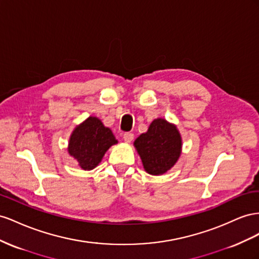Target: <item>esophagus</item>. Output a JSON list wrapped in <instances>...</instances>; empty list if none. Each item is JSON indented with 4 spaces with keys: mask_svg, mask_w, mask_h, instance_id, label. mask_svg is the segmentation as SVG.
<instances>
[{
    "mask_svg": "<svg viewBox=\"0 0 259 259\" xmlns=\"http://www.w3.org/2000/svg\"><path fill=\"white\" fill-rule=\"evenodd\" d=\"M134 138H135V136H134V134H131V132H124L123 134V140H124V142H127V143H130L132 140H134Z\"/></svg>",
    "mask_w": 259,
    "mask_h": 259,
    "instance_id": "obj_1",
    "label": "esophagus"
}]
</instances>
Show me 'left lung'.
<instances>
[{"mask_svg":"<svg viewBox=\"0 0 259 259\" xmlns=\"http://www.w3.org/2000/svg\"><path fill=\"white\" fill-rule=\"evenodd\" d=\"M135 146L145 170L154 176L162 175L180 156L181 137L174 124L158 118L153 120L147 132L136 140Z\"/></svg>","mask_w":259,"mask_h":259,"instance_id":"1","label":"left lung"}]
</instances>
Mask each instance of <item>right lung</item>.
Returning <instances> with one entry per match:
<instances>
[{
  "label": "right lung",
  "mask_w": 259,
  "mask_h": 259,
  "mask_svg": "<svg viewBox=\"0 0 259 259\" xmlns=\"http://www.w3.org/2000/svg\"><path fill=\"white\" fill-rule=\"evenodd\" d=\"M117 143L112 130L97 117H89L73 130L69 140L68 152L84 170L99 165L105 152Z\"/></svg>",
  "instance_id": "add662e5"
}]
</instances>
